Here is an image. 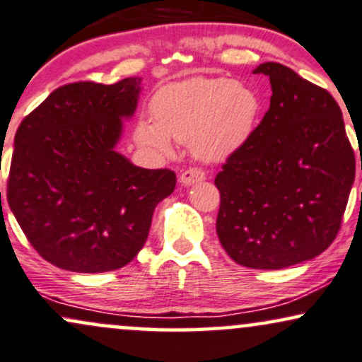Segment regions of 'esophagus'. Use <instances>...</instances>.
I'll use <instances>...</instances> for the list:
<instances>
[{"label":"esophagus","mask_w":362,"mask_h":362,"mask_svg":"<svg viewBox=\"0 0 362 362\" xmlns=\"http://www.w3.org/2000/svg\"><path fill=\"white\" fill-rule=\"evenodd\" d=\"M202 180H206V173H204L202 170H197V168L185 170V172H182V175H180V184L185 187L194 185V184H197V182H202Z\"/></svg>","instance_id":"34e87169"}]
</instances>
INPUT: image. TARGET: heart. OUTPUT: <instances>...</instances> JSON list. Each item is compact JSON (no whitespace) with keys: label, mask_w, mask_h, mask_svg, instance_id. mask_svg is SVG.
I'll use <instances>...</instances> for the list:
<instances>
[{"label":"heart","mask_w":362,"mask_h":362,"mask_svg":"<svg viewBox=\"0 0 362 362\" xmlns=\"http://www.w3.org/2000/svg\"><path fill=\"white\" fill-rule=\"evenodd\" d=\"M151 117H139L138 145L170 153L172 139L192 146L206 162H223L252 132L259 99L250 87L226 77H192L160 89Z\"/></svg>","instance_id":"heart-1"}]
</instances>
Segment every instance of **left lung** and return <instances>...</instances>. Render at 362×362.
Masks as SVG:
<instances>
[{"mask_svg":"<svg viewBox=\"0 0 362 362\" xmlns=\"http://www.w3.org/2000/svg\"><path fill=\"white\" fill-rule=\"evenodd\" d=\"M252 72L269 77V110L217 173L216 230L238 264L281 269L332 245L356 160L341 107L327 90L276 62Z\"/></svg>","mask_w":362,"mask_h":362,"instance_id":"8db88e82","label":"left lung"}]
</instances>
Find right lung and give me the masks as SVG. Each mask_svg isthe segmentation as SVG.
<instances>
[{
  "label": "right lung",
  "mask_w": 362,
  "mask_h": 362,
  "mask_svg": "<svg viewBox=\"0 0 362 362\" xmlns=\"http://www.w3.org/2000/svg\"><path fill=\"white\" fill-rule=\"evenodd\" d=\"M141 77L59 87L15 134L8 204L38 255L76 273L123 268L148 238L172 170L136 167L116 150Z\"/></svg>",
  "instance_id": "add662e5"
}]
</instances>
